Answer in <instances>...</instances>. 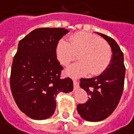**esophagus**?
Masks as SVG:
<instances>
[{
	"label": "esophagus",
	"mask_w": 134,
	"mask_h": 134,
	"mask_svg": "<svg viewBox=\"0 0 134 134\" xmlns=\"http://www.w3.org/2000/svg\"><path fill=\"white\" fill-rule=\"evenodd\" d=\"M73 83H74V87L75 88H77L79 86V81L77 80L76 78L73 79Z\"/></svg>",
	"instance_id": "obj_1"
}]
</instances>
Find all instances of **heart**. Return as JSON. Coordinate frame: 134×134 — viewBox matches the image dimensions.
<instances>
[{"label":"heart","instance_id":"b5f03b06","mask_svg":"<svg viewBox=\"0 0 134 134\" xmlns=\"http://www.w3.org/2000/svg\"><path fill=\"white\" fill-rule=\"evenodd\" d=\"M68 40L60 39L56 48L59 63L68 66L78 54L79 59L66 70L71 76L86 75H98L104 72L110 63L112 50L105 40L86 32H77L69 36Z\"/></svg>","mask_w":134,"mask_h":134}]
</instances>
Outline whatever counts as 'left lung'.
Listing matches in <instances>:
<instances>
[{
  "mask_svg": "<svg viewBox=\"0 0 134 134\" xmlns=\"http://www.w3.org/2000/svg\"><path fill=\"white\" fill-rule=\"evenodd\" d=\"M97 34L110 44L113 57L104 73L92 78L80 79V87L90 97L86 103L79 104L77 110L83 119L89 121H102L116 110L123 92L125 75L124 55L119 46L110 36Z\"/></svg>",
  "mask_w": 134,
  "mask_h": 134,
  "instance_id": "left-lung-1",
  "label": "left lung"
}]
</instances>
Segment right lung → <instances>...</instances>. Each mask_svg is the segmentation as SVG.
I'll list each match as a JSON object with an SVG mask.
<instances>
[{"label":"right lung","mask_w":134,"mask_h":134,"mask_svg":"<svg viewBox=\"0 0 134 134\" xmlns=\"http://www.w3.org/2000/svg\"><path fill=\"white\" fill-rule=\"evenodd\" d=\"M69 32L64 28H38L20 40L14 56L10 89L18 108L30 118L48 119L56 109V97L73 90L70 77L63 78L56 54L59 40Z\"/></svg>","instance_id":"right-lung-1"}]
</instances>
